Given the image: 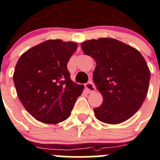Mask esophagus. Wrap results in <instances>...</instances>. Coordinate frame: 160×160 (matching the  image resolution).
Here are the masks:
<instances>
[{"label": "esophagus", "mask_w": 160, "mask_h": 160, "mask_svg": "<svg viewBox=\"0 0 160 160\" xmlns=\"http://www.w3.org/2000/svg\"><path fill=\"white\" fill-rule=\"evenodd\" d=\"M85 88H86V89L88 90V93H92V92H95V90H96V88H95V85H94V83H92V81L88 82V83L85 84Z\"/></svg>", "instance_id": "esophagus-1"}]
</instances>
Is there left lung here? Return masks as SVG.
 <instances>
[{"instance_id": "obj_1", "label": "left lung", "mask_w": 160, "mask_h": 160, "mask_svg": "<svg viewBox=\"0 0 160 160\" xmlns=\"http://www.w3.org/2000/svg\"><path fill=\"white\" fill-rule=\"evenodd\" d=\"M84 54L96 62L93 80L103 101L94 109L97 119L119 124L130 118L142 105L148 91L150 71L141 53L111 38L81 43Z\"/></svg>"}]
</instances>
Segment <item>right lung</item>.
Instances as JSON below:
<instances>
[{
	"instance_id": "add662e5",
	"label": "right lung",
	"mask_w": 160,
	"mask_h": 160,
	"mask_svg": "<svg viewBox=\"0 0 160 160\" xmlns=\"http://www.w3.org/2000/svg\"><path fill=\"white\" fill-rule=\"evenodd\" d=\"M77 43L47 40L34 46L18 60L13 81L24 108L44 123L66 120L83 85L73 83L67 64Z\"/></svg>"
}]
</instances>
